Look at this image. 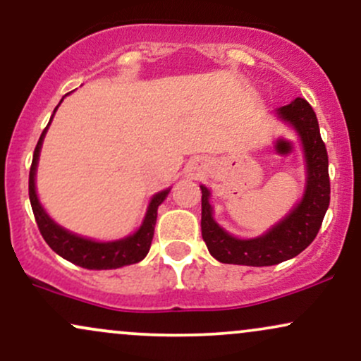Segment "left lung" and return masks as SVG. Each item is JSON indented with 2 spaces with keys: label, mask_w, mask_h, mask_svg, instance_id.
Here are the masks:
<instances>
[{
  "label": "left lung",
  "mask_w": 361,
  "mask_h": 361,
  "mask_svg": "<svg viewBox=\"0 0 361 361\" xmlns=\"http://www.w3.org/2000/svg\"><path fill=\"white\" fill-rule=\"evenodd\" d=\"M277 116L296 129L306 158V188L301 202L286 219L255 238H237L214 220L210 190L202 188V237L214 257L222 264L264 267L301 254L318 235L329 207L328 153L319 124L310 102L298 97L277 109Z\"/></svg>",
  "instance_id": "8db88e82"
}]
</instances>
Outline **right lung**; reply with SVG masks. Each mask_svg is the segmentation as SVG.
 Instances as JSON below:
<instances>
[{
    "mask_svg": "<svg viewBox=\"0 0 361 361\" xmlns=\"http://www.w3.org/2000/svg\"><path fill=\"white\" fill-rule=\"evenodd\" d=\"M49 126L43 129L42 136L37 142V147H35L32 168H30L28 195H30V203H32L35 220H37V225L38 228H40L42 237L45 238V242L50 245V249L56 252L60 257L67 259L68 262L75 264V266H80L84 269H94V271L131 266V264H136L139 260L145 259L147 252H149L151 242H153L156 216H158V207L161 205L164 198L168 197L169 188L156 193L154 197L151 198L146 216L145 220H142V225L137 228V232L133 233V235L121 238V240L95 242V240H90V238L75 235V233L68 232V230H65L63 227H60V225H56L54 220L47 215V212L43 210L40 202H38L37 188H35V175H37L38 156H40L42 142L47 134V129H49Z\"/></svg>",
    "mask_w": 361,
    "mask_h": 361,
    "instance_id": "obj_1",
    "label": "right lung"
}]
</instances>
